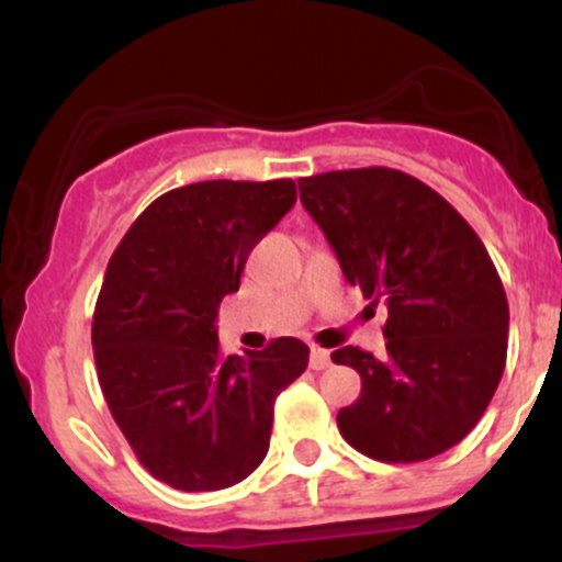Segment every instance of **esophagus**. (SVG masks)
Masks as SVG:
<instances>
[{
  "mask_svg": "<svg viewBox=\"0 0 562 562\" xmlns=\"http://www.w3.org/2000/svg\"><path fill=\"white\" fill-rule=\"evenodd\" d=\"M308 367H312V370H325V367H330V351H325V348H319V346H312V353H308Z\"/></svg>",
  "mask_w": 562,
  "mask_h": 562,
  "instance_id": "esophagus-1",
  "label": "esophagus"
}]
</instances>
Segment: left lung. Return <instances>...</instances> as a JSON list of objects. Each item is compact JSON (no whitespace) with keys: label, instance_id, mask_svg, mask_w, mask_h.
<instances>
[{"label":"left lung","instance_id":"left-lung-1","mask_svg":"<svg viewBox=\"0 0 562 562\" xmlns=\"http://www.w3.org/2000/svg\"><path fill=\"white\" fill-rule=\"evenodd\" d=\"M344 277L389 303L385 353L333 351L362 375L338 412L340 436L380 462H420L460 443L492 402L507 359L509 308L481 237L396 169H348L299 182Z\"/></svg>","mask_w":562,"mask_h":562}]
</instances>
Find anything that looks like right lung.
Segmentation results:
<instances>
[{"instance_id":"1","label":"right lung","mask_w":562,"mask_h":562,"mask_svg":"<svg viewBox=\"0 0 562 562\" xmlns=\"http://www.w3.org/2000/svg\"><path fill=\"white\" fill-rule=\"evenodd\" d=\"M295 182H195L153 200L108 263L92 348L102 396L137 460L179 492H216L267 457L274 398L308 346L218 351L216 317L254 245L293 209Z\"/></svg>"}]
</instances>
